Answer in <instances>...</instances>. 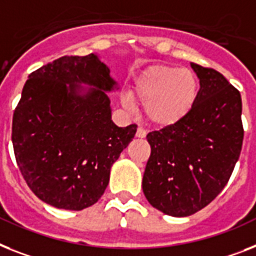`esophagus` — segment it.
<instances>
[{"label": "esophagus", "mask_w": 256, "mask_h": 256, "mask_svg": "<svg viewBox=\"0 0 256 256\" xmlns=\"http://www.w3.org/2000/svg\"><path fill=\"white\" fill-rule=\"evenodd\" d=\"M146 136V132L142 130V128H138V130H136V137L137 138H144V137Z\"/></svg>", "instance_id": "34e87169"}]
</instances>
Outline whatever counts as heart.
Here are the masks:
<instances>
[{
    "mask_svg": "<svg viewBox=\"0 0 256 256\" xmlns=\"http://www.w3.org/2000/svg\"><path fill=\"white\" fill-rule=\"evenodd\" d=\"M132 98L144 106L146 122L156 128H170L187 119L199 100L200 82L195 72L174 65L148 66L134 80ZM123 104L132 106L124 96Z\"/></svg>",
    "mask_w": 256,
    "mask_h": 256,
    "instance_id": "heart-1",
    "label": "heart"
}]
</instances>
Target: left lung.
<instances>
[{"label":"left lung","mask_w":256,"mask_h":256,"mask_svg":"<svg viewBox=\"0 0 256 256\" xmlns=\"http://www.w3.org/2000/svg\"><path fill=\"white\" fill-rule=\"evenodd\" d=\"M191 68L200 81L191 115L146 136L152 153L144 172V195L172 217L191 216L222 191L244 141L240 92L214 69L194 62Z\"/></svg>","instance_id":"left-lung-1"}]
</instances>
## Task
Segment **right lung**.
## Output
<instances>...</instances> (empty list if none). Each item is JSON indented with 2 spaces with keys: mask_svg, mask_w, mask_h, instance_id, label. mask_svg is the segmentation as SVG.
Listing matches in <instances>:
<instances>
[{
  "mask_svg": "<svg viewBox=\"0 0 256 256\" xmlns=\"http://www.w3.org/2000/svg\"><path fill=\"white\" fill-rule=\"evenodd\" d=\"M96 54L62 56L28 76L12 116V146L31 191L50 206L98 202L112 164L136 134L118 126L107 92L118 90Z\"/></svg>",
  "mask_w": 256,
  "mask_h": 256,
  "instance_id": "1",
  "label": "right lung"
}]
</instances>
